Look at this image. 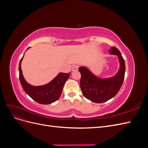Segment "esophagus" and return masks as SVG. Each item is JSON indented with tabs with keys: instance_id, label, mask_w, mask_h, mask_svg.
Here are the masks:
<instances>
[{
	"instance_id": "obj_1",
	"label": "esophagus",
	"mask_w": 148,
	"mask_h": 148,
	"mask_svg": "<svg viewBox=\"0 0 148 148\" xmlns=\"http://www.w3.org/2000/svg\"><path fill=\"white\" fill-rule=\"evenodd\" d=\"M78 67H79V65H75L73 66V68H72V71H77L78 69Z\"/></svg>"
}]
</instances>
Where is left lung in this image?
<instances>
[{"instance_id": "1", "label": "left lung", "mask_w": 148, "mask_h": 148, "mask_svg": "<svg viewBox=\"0 0 148 148\" xmlns=\"http://www.w3.org/2000/svg\"><path fill=\"white\" fill-rule=\"evenodd\" d=\"M110 54L117 55L120 61V69L114 77L101 79L96 77L84 66L79 67L78 70L81 73L80 87L84 96L88 99L96 103H102L114 97L123 84L125 64L123 58L118 49L111 47Z\"/></svg>"}]
</instances>
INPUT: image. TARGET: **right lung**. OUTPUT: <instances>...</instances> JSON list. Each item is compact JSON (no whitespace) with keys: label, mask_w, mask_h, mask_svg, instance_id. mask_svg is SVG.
<instances>
[{"label":"right lung","mask_w":148,"mask_h":148,"mask_svg":"<svg viewBox=\"0 0 148 148\" xmlns=\"http://www.w3.org/2000/svg\"><path fill=\"white\" fill-rule=\"evenodd\" d=\"M23 57L19 64V78L25 92L33 100L41 104H49L59 99L70 73H60L50 83L43 86H34L26 82L22 75L21 63Z\"/></svg>","instance_id":"right-lung-1"}]
</instances>
